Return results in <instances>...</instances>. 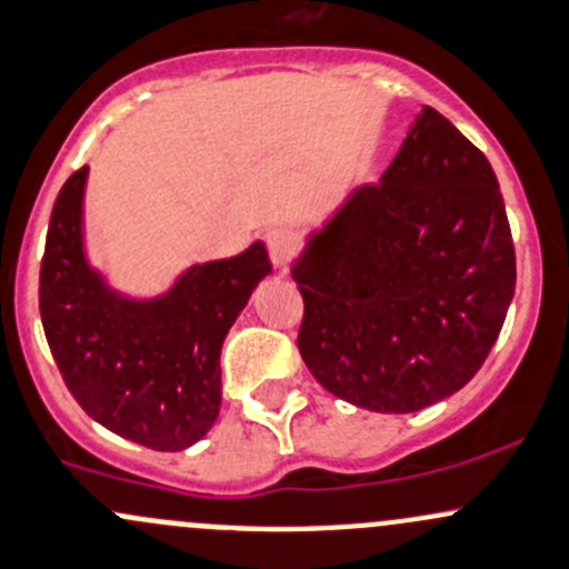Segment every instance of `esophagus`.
Masks as SVG:
<instances>
[{
    "label": "esophagus",
    "mask_w": 569,
    "mask_h": 569,
    "mask_svg": "<svg viewBox=\"0 0 569 569\" xmlns=\"http://www.w3.org/2000/svg\"><path fill=\"white\" fill-rule=\"evenodd\" d=\"M267 250L269 259H272L274 269H286V264L291 261L297 250V237L291 234L289 229H269L267 231Z\"/></svg>",
    "instance_id": "1"
}]
</instances>
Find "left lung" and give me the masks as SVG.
Here are the masks:
<instances>
[{
  "label": "left lung",
  "instance_id": "1",
  "mask_svg": "<svg viewBox=\"0 0 569 569\" xmlns=\"http://www.w3.org/2000/svg\"><path fill=\"white\" fill-rule=\"evenodd\" d=\"M300 355L327 392L409 415L475 379L516 295L499 179L422 106L390 169L351 190L291 261Z\"/></svg>",
  "mask_w": 569,
  "mask_h": 569
}]
</instances>
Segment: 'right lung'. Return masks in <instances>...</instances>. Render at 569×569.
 Listing matches in <instances>:
<instances>
[{
    "mask_svg": "<svg viewBox=\"0 0 569 569\" xmlns=\"http://www.w3.org/2000/svg\"><path fill=\"white\" fill-rule=\"evenodd\" d=\"M62 184L40 264L48 349L79 406L111 433L160 452L196 445L220 411V349L256 286L272 272L264 242L190 264L158 297L111 289L89 264L83 190Z\"/></svg>",
    "mask_w": 569,
    "mask_h": 569,
    "instance_id": "add662e5",
    "label": "right lung"
}]
</instances>
